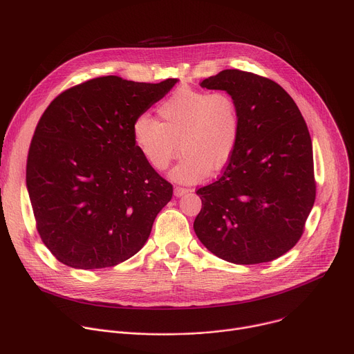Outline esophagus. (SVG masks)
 <instances>
[{
  "label": "esophagus",
  "mask_w": 354,
  "mask_h": 354,
  "mask_svg": "<svg viewBox=\"0 0 354 354\" xmlns=\"http://www.w3.org/2000/svg\"><path fill=\"white\" fill-rule=\"evenodd\" d=\"M189 192H190V189L179 187V186H176V187H175V190H174V193H175V196H176V197H180V196H183V194H186V193H189Z\"/></svg>",
  "instance_id": "34e87169"
}]
</instances>
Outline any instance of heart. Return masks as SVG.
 <instances>
[{"instance_id": "heart-1", "label": "heart", "mask_w": 354, "mask_h": 354, "mask_svg": "<svg viewBox=\"0 0 354 354\" xmlns=\"http://www.w3.org/2000/svg\"><path fill=\"white\" fill-rule=\"evenodd\" d=\"M161 122L148 115L131 126L133 144L142 160L158 172L179 153L183 157L171 171L174 182L192 185L232 160L241 140L242 119L236 99L225 91L178 88L158 106Z\"/></svg>"}]
</instances>
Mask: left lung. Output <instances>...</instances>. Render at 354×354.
<instances>
[{"instance_id": "1", "label": "left lung", "mask_w": 354, "mask_h": 354, "mask_svg": "<svg viewBox=\"0 0 354 354\" xmlns=\"http://www.w3.org/2000/svg\"><path fill=\"white\" fill-rule=\"evenodd\" d=\"M200 86L231 93L242 130L232 160L200 187L193 228L212 254L231 263L270 262L304 232L315 201L313 141L292 97L274 81L223 70Z\"/></svg>"}]
</instances>
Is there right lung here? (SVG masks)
<instances>
[{"instance_id": "obj_1", "label": "right lung", "mask_w": 354, "mask_h": 354, "mask_svg": "<svg viewBox=\"0 0 354 354\" xmlns=\"http://www.w3.org/2000/svg\"><path fill=\"white\" fill-rule=\"evenodd\" d=\"M176 82L99 77L64 91L41 115L26 187L39 235L62 263L116 266L147 242L172 185L137 153L131 126Z\"/></svg>"}]
</instances>
